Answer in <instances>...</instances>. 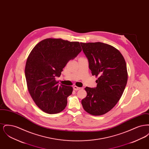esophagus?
Returning a JSON list of instances; mask_svg holds the SVG:
<instances>
[{
  "label": "esophagus",
  "instance_id": "esophagus-1",
  "mask_svg": "<svg viewBox=\"0 0 149 149\" xmlns=\"http://www.w3.org/2000/svg\"><path fill=\"white\" fill-rule=\"evenodd\" d=\"M73 89H74V90H75V91H78V90L80 89V88L78 87V86H74Z\"/></svg>",
  "mask_w": 149,
  "mask_h": 149
}]
</instances>
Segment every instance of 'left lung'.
I'll return each instance as SVG.
<instances>
[{
    "label": "left lung",
    "mask_w": 149,
    "mask_h": 149,
    "mask_svg": "<svg viewBox=\"0 0 149 149\" xmlns=\"http://www.w3.org/2000/svg\"><path fill=\"white\" fill-rule=\"evenodd\" d=\"M93 75L98 77L97 87H86L87 95L82 99L84 109L93 116L111 110L124 92L127 82L126 61L120 52L102 42L80 43Z\"/></svg>",
    "instance_id": "8db88e82"
}]
</instances>
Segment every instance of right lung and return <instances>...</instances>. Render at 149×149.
Segmentation results:
<instances>
[{
    "label": "right lung",
    "mask_w": 149,
    "mask_h": 149,
    "mask_svg": "<svg viewBox=\"0 0 149 149\" xmlns=\"http://www.w3.org/2000/svg\"><path fill=\"white\" fill-rule=\"evenodd\" d=\"M81 51L79 42L60 38L45 39L31 51L26 64L25 76L31 96L43 112L58 113L65 108L72 88L58 85L56 78Z\"/></svg>",
    "instance_id": "obj_1"
}]
</instances>
